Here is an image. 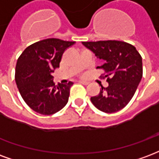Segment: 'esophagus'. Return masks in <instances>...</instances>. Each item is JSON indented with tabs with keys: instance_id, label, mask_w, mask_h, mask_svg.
<instances>
[{
	"instance_id": "esophagus-1",
	"label": "esophagus",
	"mask_w": 159,
	"mask_h": 159,
	"mask_svg": "<svg viewBox=\"0 0 159 159\" xmlns=\"http://www.w3.org/2000/svg\"><path fill=\"white\" fill-rule=\"evenodd\" d=\"M79 83H81V84H83V85H88L89 83V82H86V81H80Z\"/></svg>"
}]
</instances>
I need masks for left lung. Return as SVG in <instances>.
I'll use <instances>...</instances> for the list:
<instances>
[{
  "label": "left lung",
  "instance_id": "1",
  "mask_svg": "<svg viewBox=\"0 0 159 159\" xmlns=\"http://www.w3.org/2000/svg\"><path fill=\"white\" fill-rule=\"evenodd\" d=\"M95 56L104 61L98 68L104 70L107 88L91 97V102L104 113H115L125 107L132 98L142 77V56L135 47L124 41L102 40L83 42Z\"/></svg>",
  "mask_w": 159,
  "mask_h": 159
}]
</instances>
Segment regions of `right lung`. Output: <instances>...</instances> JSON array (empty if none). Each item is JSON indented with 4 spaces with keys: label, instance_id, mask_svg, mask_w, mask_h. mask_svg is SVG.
<instances>
[{
    "label": "right lung",
    "instance_id": "obj_1",
    "mask_svg": "<svg viewBox=\"0 0 159 159\" xmlns=\"http://www.w3.org/2000/svg\"><path fill=\"white\" fill-rule=\"evenodd\" d=\"M74 41L46 39L27 47L18 57L15 81L25 103L35 112L50 116L67 103L73 83L56 85L51 72L60 66L63 53Z\"/></svg>",
    "mask_w": 159,
    "mask_h": 159
}]
</instances>
